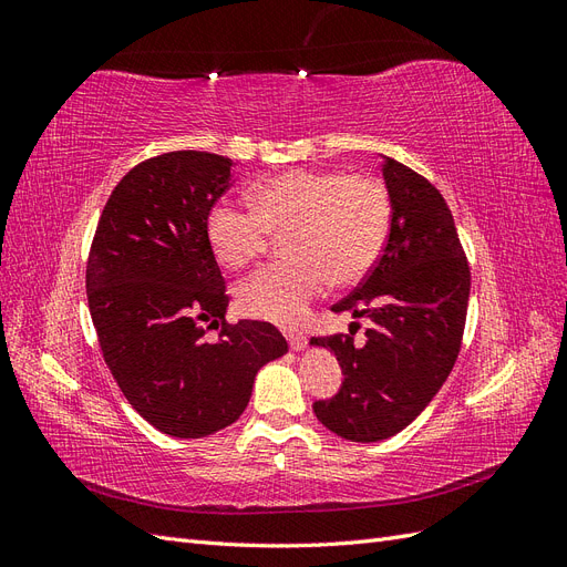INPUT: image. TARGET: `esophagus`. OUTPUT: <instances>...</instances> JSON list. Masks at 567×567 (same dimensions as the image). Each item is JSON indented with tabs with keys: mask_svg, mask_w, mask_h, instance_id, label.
Listing matches in <instances>:
<instances>
[{
	"mask_svg": "<svg viewBox=\"0 0 567 567\" xmlns=\"http://www.w3.org/2000/svg\"><path fill=\"white\" fill-rule=\"evenodd\" d=\"M286 338H288V346H290V350H293V352L305 350V346H307V336L305 333H288Z\"/></svg>",
	"mask_w": 567,
	"mask_h": 567,
	"instance_id": "obj_1",
	"label": "esophagus"
}]
</instances>
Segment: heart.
I'll use <instances>...</instances> for the list:
<instances>
[{"label":"heart","mask_w":567,"mask_h":567,"mask_svg":"<svg viewBox=\"0 0 567 567\" xmlns=\"http://www.w3.org/2000/svg\"><path fill=\"white\" fill-rule=\"evenodd\" d=\"M250 205L217 200L205 234L221 265L241 269L260 255L271 231H286L290 260L257 269L238 288L250 317L274 323H300L310 302L333 279H364L385 248L392 203L388 186L373 175L336 169H288L257 182Z\"/></svg>","instance_id":"obj_1"}]
</instances>
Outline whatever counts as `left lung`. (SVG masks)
<instances>
[{"label": "left lung", "instance_id": "1", "mask_svg": "<svg viewBox=\"0 0 567 567\" xmlns=\"http://www.w3.org/2000/svg\"><path fill=\"white\" fill-rule=\"evenodd\" d=\"M392 203L388 244L336 315L367 317L364 346L350 336L312 338L336 354L342 385L315 402L317 419L350 442H381L414 421L447 381L461 348L471 271L442 194L414 169L383 156Z\"/></svg>", "mask_w": 567, "mask_h": 567}]
</instances>
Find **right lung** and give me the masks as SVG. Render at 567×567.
Segmentation results:
<instances>
[{"label": "right lung", "mask_w": 567, "mask_h": 567, "mask_svg": "<svg viewBox=\"0 0 567 567\" xmlns=\"http://www.w3.org/2000/svg\"><path fill=\"white\" fill-rule=\"evenodd\" d=\"M231 161L173 151L132 167L99 219L87 300L120 390L161 433L196 440L244 414L255 375L288 352L277 326L227 323L229 298L205 219ZM205 328H219L215 343Z\"/></svg>", "instance_id": "obj_1"}]
</instances>
